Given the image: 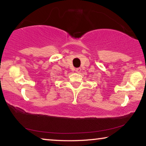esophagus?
I'll list each match as a JSON object with an SVG mask.
<instances>
[{
	"mask_svg": "<svg viewBox=\"0 0 146 146\" xmlns=\"http://www.w3.org/2000/svg\"><path fill=\"white\" fill-rule=\"evenodd\" d=\"M81 68H77L75 69V71L77 73H79L80 72H81Z\"/></svg>",
	"mask_w": 146,
	"mask_h": 146,
	"instance_id": "esophagus-1",
	"label": "esophagus"
}]
</instances>
